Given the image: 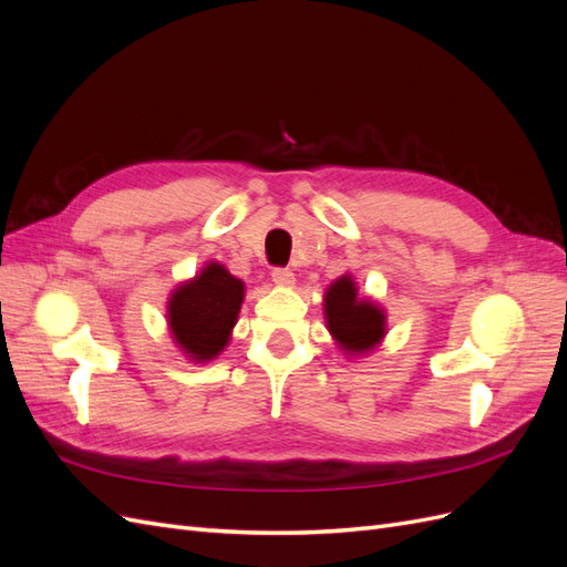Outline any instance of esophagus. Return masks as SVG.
<instances>
[{"instance_id": "obj_1", "label": "esophagus", "mask_w": 567, "mask_h": 567, "mask_svg": "<svg viewBox=\"0 0 567 567\" xmlns=\"http://www.w3.org/2000/svg\"><path fill=\"white\" fill-rule=\"evenodd\" d=\"M271 279H274V284L281 286V288H293V286H296V277H293V271L281 269V267L271 271Z\"/></svg>"}]
</instances>
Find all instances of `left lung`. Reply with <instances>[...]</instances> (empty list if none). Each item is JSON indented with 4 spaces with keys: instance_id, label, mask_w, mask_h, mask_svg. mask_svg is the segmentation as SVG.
<instances>
[{
    "instance_id": "1",
    "label": "left lung",
    "mask_w": 567,
    "mask_h": 567,
    "mask_svg": "<svg viewBox=\"0 0 567 567\" xmlns=\"http://www.w3.org/2000/svg\"><path fill=\"white\" fill-rule=\"evenodd\" d=\"M323 319L338 350L350 359L371 354L388 333V315L381 302L359 296L352 274H342L326 288Z\"/></svg>"
}]
</instances>
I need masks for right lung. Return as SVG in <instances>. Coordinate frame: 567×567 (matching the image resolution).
<instances>
[{
	"instance_id": "add662e5",
	"label": "right lung",
	"mask_w": 567,
	"mask_h": 567,
	"mask_svg": "<svg viewBox=\"0 0 567 567\" xmlns=\"http://www.w3.org/2000/svg\"><path fill=\"white\" fill-rule=\"evenodd\" d=\"M246 298V284L219 262H205L167 298V331L194 364H208L229 346Z\"/></svg>"
}]
</instances>
